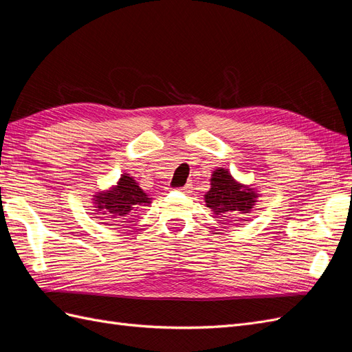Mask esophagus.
<instances>
[{
    "instance_id": "obj_1",
    "label": "esophagus",
    "mask_w": 352,
    "mask_h": 352,
    "mask_svg": "<svg viewBox=\"0 0 352 352\" xmlns=\"http://www.w3.org/2000/svg\"><path fill=\"white\" fill-rule=\"evenodd\" d=\"M190 188H192V186H190V185L188 184V185H185V186H182V188H179L177 190H180V192H184V194H189V192H190Z\"/></svg>"
}]
</instances>
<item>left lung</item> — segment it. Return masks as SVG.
Here are the masks:
<instances>
[{
  "label": "left lung",
  "mask_w": 352,
  "mask_h": 352,
  "mask_svg": "<svg viewBox=\"0 0 352 352\" xmlns=\"http://www.w3.org/2000/svg\"><path fill=\"white\" fill-rule=\"evenodd\" d=\"M260 197L257 188L241 184L228 168L217 167L212 170L210 190L206 192L204 201L212 214L228 221L235 214H250Z\"/></svg>",
  "instance_id": "obj_1"
}]
</instances>
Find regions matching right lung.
<instances>
[{"instance_id":"1","label":"right lung","mask_w":352,"mask_h":352,"mask_svg":"<svg viewBox=\"0 0 352 352\" xmlns=\"http://www.w3.org/2000/svg\"><path fill=\"white\" fill-rule=\"evenodd\" d=\"M92 197V204L97 211L95 214H100V219L107 217L105 220L119 223H127L123 220L132 217L141 207L151 204L153 201L129 173H123L116 185L95 192Z\"/></svg>"}]
</instances>
